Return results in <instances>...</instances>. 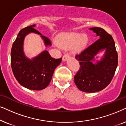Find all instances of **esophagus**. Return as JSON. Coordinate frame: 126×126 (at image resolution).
Returning <instances> with one entry per match:
<instances>
[{"mask_svg": "<svg viewBox=\"0 0 126 126\" xmlns=\"http://www.w3.org/2000/svg\"><path fill=\"white\" fill-rule=\"evenodd\" d=\"M69 55H68V53H66V54L64 55V56H63V58H62V59H63V61H66L67 59L68 58H69Z\"/></svg>", "mask_w": 126, "mask_h": 126, "instance_id": "1", "label": "esophagus"}]
</instances>
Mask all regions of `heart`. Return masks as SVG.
<instances>
[{"label":"heart","mask_w":126,"mask_h":126,"mask_svg":"<svg viewBox=\"0 0 126 126\" xmlns=\"http://www.w3.org/2000/svg\"><path fill=\"white\" fill-rule=\"evenodd\" d=\"M56 43L59 46L62 48H68L72 47V52L77 53L86 47L88 43V37L86 34L80 33H65L57 37Z\"/></svg>","instance_id":"b5f03b06"}]
</instances>
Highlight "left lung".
Listing matches in <instances>:
<instances>
[{"mask_svg": "<svg viewBox=\"0 0 126 126\" xmlns=\"http://www.w3.org/2000/svg\"><path fill=\"white\" fill-rule=\"evenodd\" d=\"M89 29L96 34L98 39L75 56L80 67L74 76V82L81 91L94 93L110 83L118 66V57L115 42L110 34L98 27ZM104 50L103 56L94 63L95 56Z\"/></svg>", "mask_w": 126, "mask_h": 126, "instance_id": "left-lung-1", "label": "left lung"}]
</instances>
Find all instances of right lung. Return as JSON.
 <instances>
[{"mask_svg": "<svg viewBox=\"0 0 126 126\" xmlns=\"http://www.w3.org/2000/svg\"><path fill=\"white\" fill-rule=\"evenodd\" d=\"M36 25L20 31L13 43L11 51V66L14 75L22 86L28 89L41 90L47 88L51 82L53 72L62 62V58H52L47 51L41 52L32 59L25 56L23 42L26 35L31 33L39 34L45 46H51V41L34 29Z\"/></svg>", "mask_w": 126, "mask_h": 126, "instance_id": "obj_1", "label": "right lung"}]
</instances>
